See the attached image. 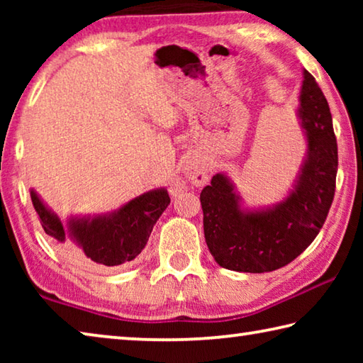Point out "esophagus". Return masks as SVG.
<instances>
[{
    "label": "esophagus",
    "mask_w": 363,
    "mask_h": 363,
    "mask_svg": "<svg viewBox=\"0 0 363 363\" xmlns=\"http://www.w3.org/2000/svg\"><path fill=\"white\" fill-rule=\"evenodd\" d=\"M184 174H186V181L192 184L195 187H203L208 182V163L205 162L203 157H200L199 153H194L186 158L184 162ZM171 194L176 195L179 194V186L174 184L171 187Z\"/></svg>",
    "instance_id": "34e87169"
}]
</instances>
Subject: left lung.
<instances>
[{"mask_svg": "<svg viewBox=\"0 0 363 363\" xmlns=\"http://www.w3.org/2000/svg\"><path fill=\"white\" fill-rule=\"evenodd\" d=\"M298 101L306 152L279 201L247 206L223 171L201 190L205 240L220 267L250 274L284 267L314 242L327 219L335 196L337 145L328 102L307 70Z\"/></svg>", "mask_w": 363, "mask_h": 363, "instance_id": "1", "label": "left lung"}]
</instances>
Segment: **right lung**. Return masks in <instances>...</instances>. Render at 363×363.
Here are the masks:
<instances>
[{
    "label": "right lung",
    "instance_id": "1",
    "mask_svg": "<svg viewBox=\"0 0 363 363\" xmlns=\"http://www.w3.org/2000/svg\"><path fill=\"white\" fill-rule=\"evenodd\" d=\"M30 195L48 235L79 261L99 267L120 266L140 255L171 201L168 190L160 187L134 196L113 211L70 214L62 220L35 189H30Z\"/></svg>",
    "mask_w": 363,
    "mask_h": 363
}]
</instances>
